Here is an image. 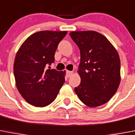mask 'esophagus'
<instances>
[{"mask_svg":"<svg viewBox=\"0 0 135 135\" xmlns=\"http://www.w3.org/2000/svg\"><path fill=\"white\" fill-rule=\"evenodd\" d=\"M73 74V71H66V76H67L68 78H70V77H71Z\"/></svg>","mask_w":135,"mask_h":135,"instance_id":"esophagus-1","label":"esophagus"}]
</instances>
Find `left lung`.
<instances>
[{"mask_svg":"<svg viewBox=\"0 0 135 135\" xmlns=\"http://www.w3.org/2000/svg\"><path fill=\"white\" fill-rule=\"evenodd\" d=\"M69 35L81 55L78 70L81 82L75 92L86 106H102L115 95L121 81L118 52L97 31H71Z\"/></svg>","mask_w":135,"mask_h":135,"instance_id":"1","label":"left lung"}]
</instances>
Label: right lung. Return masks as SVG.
<instances>
[{"label":"right lung","instance_id":"right-lung-1","mask_svg":"<svg viewBox=\"0 0 135 135\" xmlns=\"http://www.w3.org/2000/svg\"><path fill=\"white\" fill-rule=\"evenodd\" d=\"M66 31H41L28 37L19 48L13 64L18 92L36 107L51 104L64 84L66 71L50 69L55 52Z\"/></svg>","mask_w":135,"mask_h":135}]
</instances>
